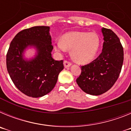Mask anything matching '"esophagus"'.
I'll return each instance as SVG.
<instances>
[{
  "label": "esophagus",
  "mask_w": 131,
  "mask_h": 131,
  "mask_svg": "<svg viewBox=\"0 0 131 131\" xmlns=\"http://www.w3.org/2000/svg\"><path fill=\"white\" fill-rule=\"evenodd\" d=\"M63 65H64V68H68L69 67H70L71 66V63L70 62H68V61H64L63 62Z\"/></svg>",
  "instance_id": "34e87169"
}]
</instances>
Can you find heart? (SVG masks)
I'll use <instances>...</instances> for the list:
<instances>
[{
	"label": "heart",
	"instance_id": "heart-1",
	"mask_svg": "<svg viewBox=\"0 0 131 131\" xmlns=\"http://www.w3.org/2000/svg\"><path fill=\"white\" fill-rule=\"evenodd\" d=\"M100 40L96 33L83 31H71L65 33L61 40L54 44V49L59 52L71 50V56L79 63L91 62L98 52Z\"/></svg>",
	"mask_w": 131,
	"mask_h": 131
}]
</instances>
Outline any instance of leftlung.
<instances>
[{"label": "left lung", "mask_w": 131, "mask_h": 131, "mask_svg": "<svg viewBox=\"0 0 131 131\" xmlns=\"http://www.w3.org/2000/svg\"><path fill=\"white\" fill-rule=\"evenodd\" d=\"M104 42L102 52L96 60L81 67L77 84L84 92L98 96L107 92L117 80L123 63V48L111 29L102 27Z\"/></svg>", "instance_id": "obj_1"}]
</instances>
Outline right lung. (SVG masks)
<instances>
[{"mask_svg":"<svg viewBox=\"0 0 131 131\" xmlns=\"http://www.w3.org/2000/svg\"><path fill=\"white\" fill-rule=\"evenodd\" d=\"M29 48H34L36 52L27 59L25 53ZM52 49L48 26L24 29L12 40L6 55L7 70L15 86L25 95L42 97L55 86L63 64V60L52 58Z\"/></svg>","mask_w":131,"mask_h":131,"instance_id":"right-lung-1","label":"right lung"}]
</instances>
